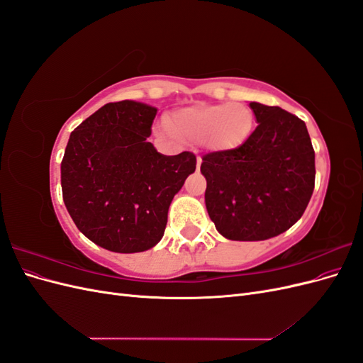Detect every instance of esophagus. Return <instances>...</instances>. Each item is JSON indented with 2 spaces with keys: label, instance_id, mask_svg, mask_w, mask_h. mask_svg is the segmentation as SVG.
Listing matches in <instances>:
<instances>
[{
  "label": "esophagus",
  "instance_id": "esophagus-1",
  "mask_svg": "<svg viewBox=\"0 0 363 363\" xmlns=\"http://www.w3.org/2000/svg\"><path fill=\"white\" fill-rule=\"evenodd\" d=\"M201 157H196V169H200V167H201Z\"/></svg>",
  "mask_w": 363,
  "mask_h": 363
}]
</instances>
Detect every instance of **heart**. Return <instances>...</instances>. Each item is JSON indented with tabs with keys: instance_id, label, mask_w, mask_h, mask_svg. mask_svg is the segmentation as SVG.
I'll return each instance as SVG.
<instances>
[{
	"instance_id": "obj_1",
	"label": "heart",
	"mask_w": 363,
	"mask_h": 363,
	"mask_svg": "<svg viewBox=\"0 0 363 363\" xmlns=\"http://www.w3.org/2000/svg\"><path fill=\"white\" fill-rule=\"evenodd\" d=\"M255 125V113L247 104H200L183 108L169 121L180 136L203 140L216 150H232L244 144Z\"/></svg>"
}]
</instances>
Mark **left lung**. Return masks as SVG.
<instances>
[{
  "label": "left lung",
  "instance_id": "obj_1",
  "mask_svg": "<svg viewBox=\"0 0 363 363\" xmlns=\"http://www.w3.org/2000/svg\"><path fill=\"white\" fill-rule=\"evenodd\" d=\"M250 107L259 124L244 144L201 157L208 216L232 240L286 232L315 188V151L304 121L277 106Z\"/></svg>",
  "mask_w": 363,
  "mask_h": 363
}]
</instances>
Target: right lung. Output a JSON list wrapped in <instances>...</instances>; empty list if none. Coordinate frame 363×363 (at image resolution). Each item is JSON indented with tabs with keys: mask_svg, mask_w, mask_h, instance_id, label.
<instances>
[{
	"mask_svg": "<svg viewBox=\"0 0 363 363\" xmlns=\"http://www.w3.org/2000/svg\"><path fill=\"white\" fill-rule=\"evenodd\" d=\"M156 107L108 103L77 127L62 159L63 201L77 228L116 252L155 247L168 208L188 175L194 152L163 156L147 138Z\"/></svg>",
	"mask_w": 363,
	"mask_h": 363,
	"instance_id": "obj_1",
	"label": "right lung"
}]
</instances>
